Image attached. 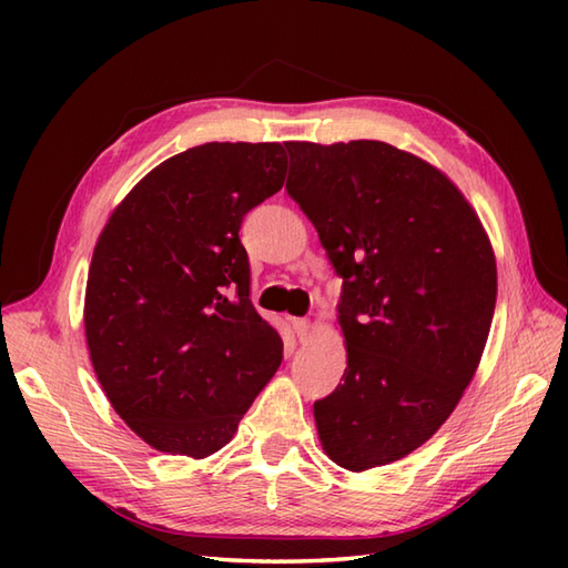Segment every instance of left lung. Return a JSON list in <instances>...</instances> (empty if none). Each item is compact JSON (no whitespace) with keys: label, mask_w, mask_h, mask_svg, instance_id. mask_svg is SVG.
<instances>
[{"label":"left lung","mask_w":568,"mask_h":568,"mask_svg":"<svg viewBox=\"0 0 568 568\" xmlns=\"http://www.w3.org/2000/svg\"><path fill=\"white\" fill-rule=\"evenodd\" d=\"M287 155L204 143L151 171L94 246L84 334L116 415L153 449L210 456L283 361L251 303L244 216L283 187Z\"/></svg>","instance_id":"8db88e82"}]
</instances>
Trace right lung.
<instances>
[{
  "mask_svg": "<svg viewBox=\"0 0 568 568\" xmlns=\"http://www.w3.org/2000/svg\"><path fill=\"white\" fill-rule=\"evenodd\" d=\"M344 277L346 371L315 403L324 452L393 464L437 432L474 378L496 310V258L449 180L381 141L334 143L287 183Z\"/></svg>",
  "mask_w": 568,
  "mask_h": 568,
  "instance_id": "add662e5",
  "label": "right lung"
}]
</instances>
